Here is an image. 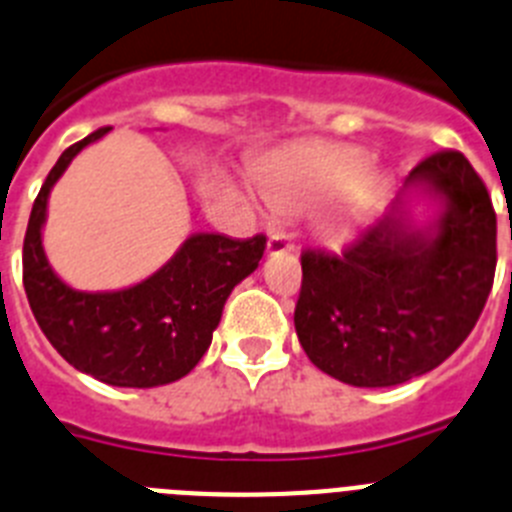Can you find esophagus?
<instances>
[{"label": "esophagus", "mask_w": 512, "mask_h": 512, "mask_svg": "<svg viewBox=\"0 0 512 512\" xmlns=\"http://www.w3.org/2000/svg\"><path fill=\"white\" fill-rule=\"evenodd\" d=\"M292 241H289V235L282 233V230H271L269 243H266V251L269 253H287L292 251Z\"/></svg>", "instance_id": "34e87169"}]
</instances>
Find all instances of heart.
Returning a JSON list of instances; mask_svg holds the SVG:
<instances>
[{
  "mask_svg": "<svg viewBox=\"0 0 512 512\" xmlns=\"http://www.w3.org/2000/svg\"><path fill=\"white\" fill-rule=\"evenodd\" d=\"M372 153L359 146H315L282 158L261 179L264 197L274 210L300 212L310 205L346 192V200L330 210L323 220V230L330 238H346L366 217L372 215L382 176L369 171Z\"/></svg>",
  "mask_w": 512,
  "mask_h": 512,
  "instance_id": "b5f03b06",
  "label": "heart"
}]
</instances>
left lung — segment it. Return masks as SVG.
Returning <instances> with one entry per match:
<instances>
[{
    "label": "left lung",
    "instance_id": "1",
    "mask_svg": "<svg viewBox=\"0 0 512 512\" xmlns=\"http://www.w3.org/2000/svg\"><path fill=\"white\" fill-rule=\"evenodd\" d=\"M434 205L418 224L412 207ZM497 217L464 153L423 158L341 256L302 253L295 328L307 359L351 387L431 372L472 333L492 289Z\"/></svg>",
    "mask_w": 512,
    "mask_h": 512
}]
</instances>
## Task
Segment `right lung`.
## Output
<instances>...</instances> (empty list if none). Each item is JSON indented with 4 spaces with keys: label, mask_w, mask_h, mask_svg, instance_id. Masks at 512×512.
Returning a JSON list of instances; mask_svg holds the SVG:
<instances>
[{
    "label": "right lung",
    "mask_w": 512,
    "mask_h": 512,
    "mask_svg": "<svg viewBox=\"0 0 512 512\" xmlns=\"http://www.w3.org/2000/svg\"><path fill=\"white\" fill-rule=\"evenodd\" d=\"M99 128L61 153L35 200L22 246V284L45 338L81 374L112 387H161L187 377L212 343L225 300L256 271L266 238L192 233L161 269L122 289L84 292L63 282L43 248L48 197Z\"/></svg>",
    "instance_id": "1"
}]
</instances>
